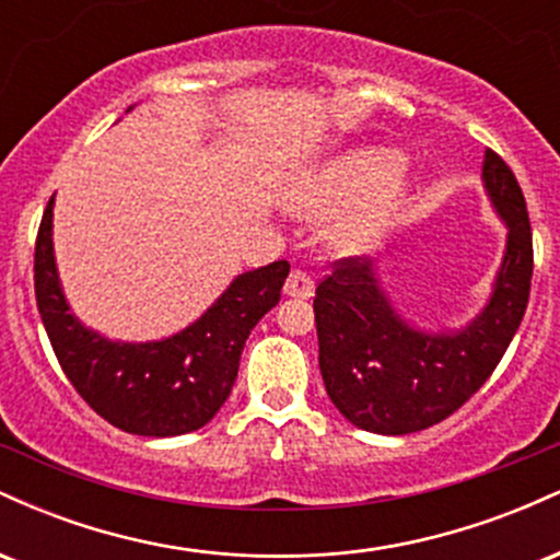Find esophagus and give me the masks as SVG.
<instances>
[{"label":"esophagus","mask_w":560,"mask_h":560,"mask_svg":"<svg viewBox=\"0 0 560 560\" xmlns=\"http://www.w3.org/2000/svg\"><path fill=\"white\" fill-rule=\"evenodd\" d=\"M313 292H316V281H313L305 271H292L287 276V281H284L287 298L307 300V298H313Z\"/></svg>","instance_id":"34e87169"}]
</instances>
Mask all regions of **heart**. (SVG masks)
<instances>
[{
	"label": "heart",
	"instance_id": "obj_1",
	"mask_svg": "<svg viewBox=\"0 0 560 560\" xmlns=\"http://www.w3.org/2000/svg\"><path fill=\"white\" fill-rule=\"evenodd\" d=\"M405 158L395 150H361L313 171L292 189V208L305 215H337L329 240L342 253H369L400 215L402 199L384 191L400 176Z\"/></svg>",
	"mask_w": 560,
	"mask_h": 560
}]
</instances>
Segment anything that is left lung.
I'll use <instances>...</instances> for the list:
<instances>
[{"label":"left lung","instance_id":"obj_1","mask_svg":"<svg viewBox=\"0 0 560 560\" xmlns=\"http://www.w3.org/2000/svg\"><path fill=\"white\" fill-rule=\"evenodd\" d=\"M481 182L505 223V253L490 300L460 329L423 331L405 320L371 260L345 258L316 289L318 365L352 427L410 434L434 427L490 378L522 326L532 287V229L505 160L485 152Z\"/></svg>","mask_w":560,"mask_h":560}]
</instances>
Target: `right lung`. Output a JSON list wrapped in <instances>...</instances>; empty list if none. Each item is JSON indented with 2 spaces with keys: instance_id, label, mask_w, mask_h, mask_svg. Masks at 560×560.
Masks as SVG:
<instances>
[{
  "instance_id": "obj_1",
  "label": "right lung",
  "mask_w": 560,
  "mask_h": 560,
  "mask_svg": "<svg viewBox=\"0 0 560 560\" xmlns=\"http://www.w3.org/2000/svg\"><path fill=\"white\" fill-rule=\"evenodd\" d=\"M52 208L55 197L38 226L34 287L44 329L70 384L102 419L128 434L176 436L205 427L234 387L249 331L279 305L289 262L240 273L195 324L171 337L118 342L70 313L55 262Z\"/></svg>"
}]
</instances>
